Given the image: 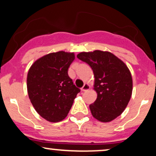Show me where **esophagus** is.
<instances>
[{
  "label": "esophagus",
  "mask_w": 156,
  "mask_h": 156,
  "mask_svg": "<svg viewBox=\"0 0 156 156\" xmlns=\"http://www.w3.org/2000/svg\"><path fill=\"white\" fill-rule=\"evenodd\" d=\"M89 89H90V86H89L88 83H85L83 85V87L81 88V91H83V92H87V91H88Z\"/></svg>",
  "instance_id": "34e87169"
}]
</instances>
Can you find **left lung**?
<instances>
[{"label":"left lung","instance_id":"obj_1","mask_svg":"<svg viewBox=\"0 0 156 156\" xmlns=\"http://www.w3.org/2000/svg\"><path fill=\"white\" fill-rule=\"evenodd\" d=\"M77 57L88 64L94 73L98 97L89 105L92 116L103 122L114 120L124 112L131 98L133 80L129 69L108 51L81 52Z\"/></svg>","mask_w":156,"mask_h":156}]
</instances>
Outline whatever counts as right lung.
<instances>
[{"label": "right lung", "instance_id": "add662e5", "mask_svg": "<svg viewBox=\"0 0 156 156\" xmlns=\"http://www.w3.org/2000/svg\"><path fill=\"white\" fill-rule=\"evenodd\" d=\"M74 53L58 51L35 61L27 76V90L34 108L51 122L67 116L80 89L68 76Z\"/></svg>", "mask_w": 156, "mask_h": 156}]
</instances>
